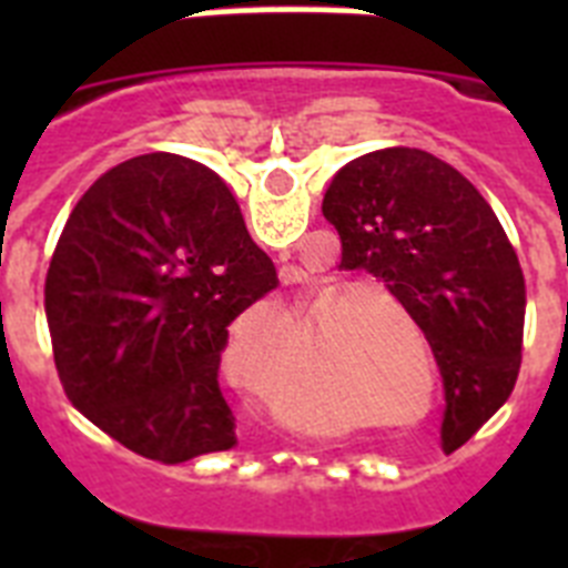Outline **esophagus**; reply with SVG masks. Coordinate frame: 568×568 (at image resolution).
Listing matches in <instances>:
<instances>
[{
  "label": "esophagus",
  "mask_w": 568,
  "mask_h": 568,
  "mask_svg": "<svg viewBox=\"0 0 568 568\" xmlns=\"http://www.w3.org/2000/svg\"><path fill=\"white\" fill-rule=\"evenodd\" d=\"M295 270L293 267H281V281H295Z\"/></svg>",
  "instance_id": "1"
}]
</instances>
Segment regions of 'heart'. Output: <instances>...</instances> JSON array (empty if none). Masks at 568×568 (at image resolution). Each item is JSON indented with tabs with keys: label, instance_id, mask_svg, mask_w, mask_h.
<instances>
[{
	"label": "heart",
	"instance_id": "heart-1",
	"mask_svg": "<svg viewBox=\"0 0 568 568\" xmlns=\"http://www.w3.org/2000/svg\"><path fill=\"white\" fill-rule=\"evenodd\" d=\"M365 298L361 300L359 295ZM369 295H378L384 298L386 304L393 310H398L404 315V321L409 327L415 329L420 344V353L424 358H429V344L420 335V329L415 327L413 315L406 310L404 301L398 295H393L389 290H384L381 284H366V281H358V284H349V287L338 290L333 298L318 310V318H315V346H327V364H329V375L344 386L346 393L353 395H373L384 386H395V381H415L413 364L400 349V341L395 338L393 329L384 327L381 324L378 307H375V301ZM358 297L356 302L354 298ZM355 301L354 305L352 301ZM352 303L353 308L348 306ZM348 306L351 310L346 311ZM293 327L287 321V329ZM328 344L324 345L323 341ZM235 375L247 386H258V378L250 375L247 369L241 364H235ZM415 386V384H413ZM278 413L290 420V424L298 426V415L290 409L287 398H278ZM355 418L353 415H335L329 418V424L324 426V433H341L346 426H353Z\"/></svg>",
	"mask_w": 568,
	"mask_h": 568
}]
</instances>
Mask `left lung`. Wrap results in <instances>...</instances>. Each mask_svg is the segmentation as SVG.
Segmentation results:
<instances>
[{
  "instance_id": "left-lung-1",
  "label": "left lung",
  "mask_w": 568,
  "mask_h": 568,
  "mask_svg": "<svg viewBox=\"0 0 568 568\" xmlns=\"http://www.w3.org/2000/svg\"><path fill=\"white\" fill-rule=\"evenodd\" d=\"M321 210L341 235V267L384 278L424 329L444 378L440 438L453 453L518 381V253L484 195L426 150L358 155L333 175Z\"/></svg>"
}]
</instances>
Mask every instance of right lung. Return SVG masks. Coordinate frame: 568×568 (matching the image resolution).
<instances>
[{"label":"right lung","mask_w":568,"mask_h":568,"mask_svg":"<svg viewBox=\"0 0 568 568\" xmlns=\"http://www.w3.org/2000/svg\"><path fill=\"white\" fill-rule=\"evenodd\" d=\"M275 284L213 170L175 153L108 170L70 213L44 281L64 395L150 460L233 449L219 386L227 327Z\"/></svg>","instance_id":"right-lung-1"}]
</instances>
